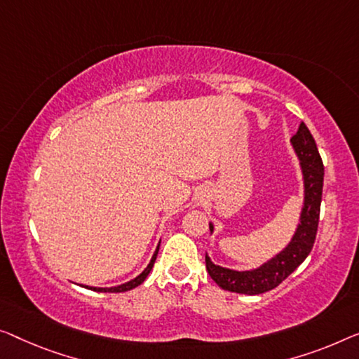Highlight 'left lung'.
Here are the masks:
<instances>
[{"label": "left lung", "mask_w": 359, "mask_h": 359, "mask_svg": "<svg viewBox=\"0 0 359 359\" xmlns=\"http://www.w3.org/2000/svg\"><path fill=\"white\" fill-rule=\"evenodd\" d=\"M292 145L302 165L304 182V205L299 216V224L292 242L279 255L253 271H232L211 263L206 255V269L211 279L227 292L245 293V295H259L269 292L287 279L297 267L311 253L314 240L318 233L320 200H323L324 164L318 151L316 142L309 128L302 122L295 135L292 137ZM212 224L210 231L212 232Z\"/></svg>", "instance_id": "8db88e82"}]
</instances>
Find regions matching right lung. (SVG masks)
Returning a JSON list of instances; mask_svg holds the SVG:
<instances>
[{"instance_id":"obj_1","label":"right lung","mask_w":359,"mask_h":359,"mask_svg":"<svg viewBox=\"0 0 359 359\" xmlns=\"http://www.w3.org/2000/svg\"><path fill=\"white\" fill-rule=\"evenodd\" d=\"M158 251H159V245H158V248H156V251H154V255H153V258H151V261H149V264L147 266V269L142 272L140 276H137L135 279H132L130 282H126V283H122V285H117V287H111V288H96V287H87V288H90V290H95V292H111V293H121V292H128V290H132V288H135V287H138L140 285V283L147 279V276L149 274V271L153 269V264H154V261H156V256H158Z\"/></svg>"}]
</instances>
